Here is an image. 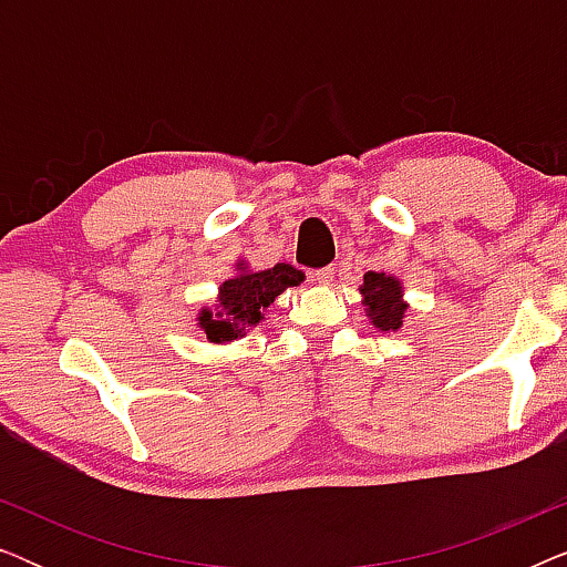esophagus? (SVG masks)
Returning <instances> with one entry per match:
<instances>
[{"label": "esophagus", "mask_w": 567, "mask_h": 567, "mask_svg": "<svg viewBox=\"0 0 567 567\" xmlns=\"http://www.w3.org/2000/svg\"><path fill=\"white\" fill-rule=\"evenodd\" d=\"M332 278H336V270L330 266L328 268H317V270H309V281L312 284H320V286H330Z\"/></svg>", "instance_id": "obj_1"}]
</instances>
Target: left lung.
Returning a JSON list of instances; mask_svg holds the SVG:
<instances>
[{"instance_id":"left-lung-1","label":"left lung","mask_w":567,"mask_h":567,"mask_svg":"<svg viewBox=\"0 0 567 567\" xmlns=\"http://www.w3.org/2000/svg\"><path fill=\"white\" fill-rule=\"evenodd\" d=\"M361 293L367 297L369 317L374 320L377 328L382 330H398L402 324V315H405V305L400 301V281H394L392 276L377 274L369 270L363 276Z\"/></svg>"}]
</instances>
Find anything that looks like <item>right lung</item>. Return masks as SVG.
<instances>
[{"label":"right lung","mask_w":567,"mask_h":567,"mask_svg":"<svg viewBox=\"0 0 567 567\" xmlns=\"http://www.w3.org/2000/svg\"><path fill=\"white\" fill-rule=\"evenodd\" d=\"M301 270L291 268L289 262H278V266L260 270V274H243L237 278L221 284L219 307L221 312L200 315V328L206 330V338L212 343H221V340H235L243 336L245 328L260 322V309L274 305L278 293H284L289 286L301 284Z\"/></svg>","instance_id":"right-lung-1"}]
</instances>
